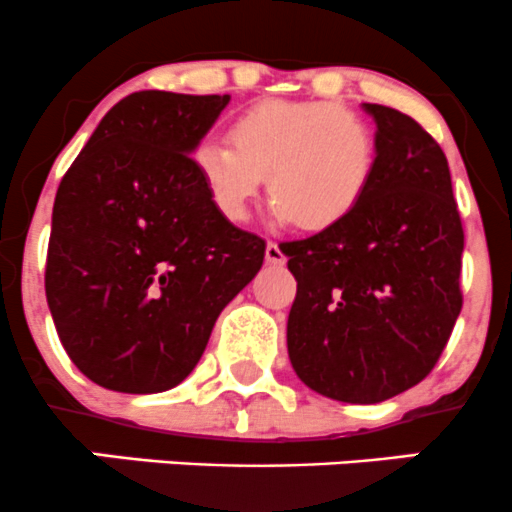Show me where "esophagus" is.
Listing matches in <instances>:
<instances>
[{
	"label": "esophagus",
	"mask_w": 512,
	"mask_h": 512,
	"mask_svg": "<svg viewBox=\"0 0 512 512\" xmlns=\"http://www.w3.org/2000/svg\"><path fill=\"white\" fill-rule=\"evenodd\" d=\"M265 257H267V262H270V265H284V262H287V257H284L282 247H279L277 242H267Z\"/></svg>",
	"instance_id": "obj_1"
}]
</instances>
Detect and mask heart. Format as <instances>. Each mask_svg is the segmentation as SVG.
I'll use <instances>...</instances> for the list:
<instances>
[{
	"label": "heart",
	"instance_id": "obj_1",
	"mask_svg": "<svg viewBox=\"0 0 512 512\" xmlns=\"http://www.w3.org/2000/svg\"><path fill=\"white\" fill-rule=\"evenodd\" d=\"M230 141L203 139L193 166L233 223L247 218L267 176L274 218L326 233L358 211L378 166L373 127L336 102H255L230 122Z\"/></svg>",
	"mask_w": 512,
	"mask_h": 512
}]
</instances>
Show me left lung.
Listing matches in <instances>:
<instances>
[{
	"mask_svg": "<svg viewBox=\"0 0 512 512\" xmlns=\"http://www.w3.org/2000/svg\"><path fill=\"white\" fill-rule=\"evenodd\" d=\"M378 125L368 196L338 228L284 242L297 299L294 373L319 395L375 405L422 383L461 311L464 228L444 152L400 110L363 102Z\"/></svg>",
	"mask_w": 512,
	"mask_h": 512,
	"instance_id": "8db88e82",
	"label": "left lung"
}]
</instances>
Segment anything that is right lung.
Returning <instances> with one entry per match:
<instances>
[{
  "instance_id": "add662e5",
  "label": "right lung",
  "mask_w": 512,
  "mask_h": 512,
  "mask_svg": "<svg viewBox=\"0 0 512 512\" xmlns=\"http://www.w3.org/2000/svg\"><path fill=\"white\" fill-rule=\"evenodd\" d=\"M228 102L127 95L58 186L48 309L66 353L100 387L149 395L179 385L220 311L260 272L265 240L220 215L191 159Z\"/></svg>"
}]
</instances>
